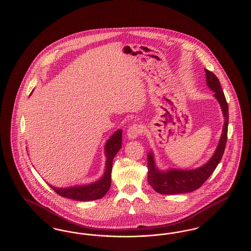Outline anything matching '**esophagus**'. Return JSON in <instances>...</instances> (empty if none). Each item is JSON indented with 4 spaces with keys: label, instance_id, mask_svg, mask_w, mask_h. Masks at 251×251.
Here are the masks:
<instances>
[{
    "label": "esophagus",
    "instance_id": "obj_1",
    "mask_svg": "<svg viewBox=\"0 0 251 251\" xmlns=\"http://www.w3.org/2000/svg\"><path fill=\"white\" fill-rule=\"evenodd\" d=\"M142 133H143V127L139 124H132L129 127V129L127 131V135L131 139H134V138L138 137Z\"/></svg>",
    "mask_w": 251,
    "mask_h": 251
}]
</instances>
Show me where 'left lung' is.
Returning <instances> with one entry per match:
<instances>
[{"mask_svg": "<svg viewBox=\"0 0 251 251\" xmlns=\"http://www.w3.org/2000/svg\"><path fill=\"white\" fill-rule=\"evenodd\" d=\"M206 81L208 86L215 92V97L220 103L225 123L219 144L214 156L204 166L194 170H178L171 169L167 172H161L156 168L152 153L148 156V181L156 192L164 195H173L194 191L200 188L215 171V168L222 159L226 148L227 139V123H228V107L224 92L221 88L218 78L205 69Z\"/></svg>", "mask_w": 251, "mask_h": 251, "instance_id": "obj_1", "label": "left lung"}]
</instances>
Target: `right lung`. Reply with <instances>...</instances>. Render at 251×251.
I'll return each instance as SVG.
<instances>
[{
  "mask_svg": "<svg viewBox=\"0 0 251 251\" xmlns=\"http://www.w3.org/2000/svg\"><path fill=\"white\" fill-rule=\"evenodd\" d=\"M122 144V131H116L105 145L106 153V167L104 175L94 183L82 186H73L70 188H55L50 186L56 194L63 198H68L79 201H88L101 199L107 193L111 186V171L113 166V160L116 154L121 149Z\"/></svg>",
  "mask_w": 251,
  "mask_h": 251,
  "instance_id": "obj_1",
  "label": "right lung"
}]
</instances>
